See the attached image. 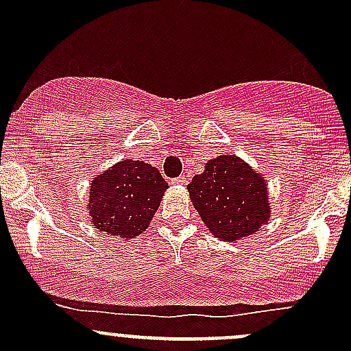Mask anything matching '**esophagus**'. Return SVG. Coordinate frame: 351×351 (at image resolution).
Here are the masks:
<instances>
[{
    "instance_id": "34e87169",
    "label": "esophagus",
    "mask_w": 351,
    "mask_h": 351,
    "mask_svg": "<svg viewBox=\"0 0 351 351\" xmlns=\"http://www.w3.org/2000/svg\"><path fill=\"white\" fill-rule=\"evenodd\" d=\"M186 182H189V178H186L185 175H182V176H178V178L173 180V183H175V185H185Z\"/></svg>"
}]
</instances>
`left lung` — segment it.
<instances>
[{
	"label": "left lung",
	"instance_id": "obj_1",
	"mask_svg": "<svg viewBox=\"0 0 351 351\" xmlns=\"http://www.w3.org/2000/svg\"><path fill=\"white\" fill-rule=\"evenodd\" d=\"M186 189L204 224L222 241L247 238L270 217L265 178L234 154L210 159Z\"/></svg>",
	"mask_w": 351,
	"mask_h": 351
}]
</instances>
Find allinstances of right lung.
Listing matches in <instances>:
<instances>
[{
  "instance_id": "obj_1",
  "label": "right lung",
  "mask_w": 351,
  "mask_h": 351,
  "mask_svg": "<svg viewBox=\"0 0 351 351\" xmlns=\"http://www.w3.org/2000/svg\"><path fill=\"white\" fill-rule=\"evenodd\" d=\"M166 189L158 168L139 159H122L95 176L86 208L97 229L134 239L153 221Z\"/></svg>"
}]
</instances>
